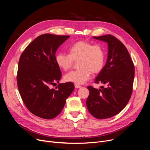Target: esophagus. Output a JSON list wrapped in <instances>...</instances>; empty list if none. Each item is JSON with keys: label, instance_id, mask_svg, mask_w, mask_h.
I'll list each match as a JSON object with an SVG mask.
<instances>
[{"label": "esophagus", "instance_id": "esophagus-1", "mask_svg": "<svg viewBox=\"0 0 150 150\" xmlns=\"http://www.w3.org/2000/svg\"><path fill=\"white\" fill-rule=\"evenodd\" d=\"M75 87L76 88H79L81 87V85H79V84H77V83H75Z\"/></svg>", "mask_w": 150, "mask_h": 150}]
</instances>
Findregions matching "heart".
Listing matches in <instances>:
<instances>
[{
  "instance_id": "obj_1",
  "label": "heart",
  "mask_w": 150,
  "mask_h": 150,
  "mask_svg": "<svg viewBox=\"0 0 150 150\" xmlns=\"http://www.w3.org/2000/svg\"><path fill=\"white\" fill-rule=\"evenodd\" d=\"M78 69L71 71L64 76L67 82L83 83L91 76V74H97L103 69L105 62V52L103 47L94 45L86 41H79L69 48V54L59 52L55 57L57 65L62 70L69 69L77 61Z\"/></svg>"
}]
</instances>
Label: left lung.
I'll return each instance as SVG.
<instances>
[{
  "instance_id": "1",
  "label": "left lung",
  "mask_w": 150,
  "mask_h": 150,
  "mask_svg": "<svg viewBox=\"0 0 150 150\" xmlns=\"http://www.w3.org/2000/svg\"><path fill=\"white\" fill-rule=\"evenodd\" d=\"M94 38L108 45L106 64L95 79L96 83L107 84L101 89L88 86L90 94L86 101L89 112L94 117L103 119L120 112L129 102L132 93L135 75L134 63L122 42L110 34Z\"/></svg>"
}]
</instances>
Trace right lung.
<instances>
[{"instance_id": "1", "label": "right lung", "mask_w": 150, "mask_h": 150, "mask_svg": "<svg viewBox=\"0 0 150 150\" xmlns=\"http://www.w3.org/2000/svg\"><path fill=\"white\" fill-rule=\"evenodd\" d=\"M69 38V35L42 34L20 56L16 77L19 94L28 110L41 118L52 119L59 115L75 88L71 82L59 83L57 90L49 88L61 78L55 54Z\"/></svg>"}]
</instances>
